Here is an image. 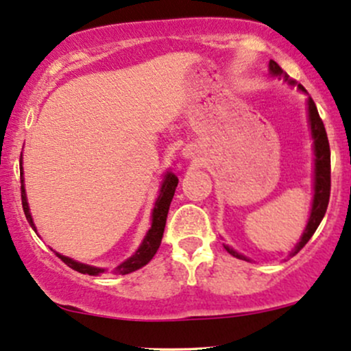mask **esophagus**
<instances>
[{"label":"esophagus","mask_w":351,"mask_h":351,"mask_svg":"<svg viewBox=\"0 0 351 351\" xmlns=\"http://www.w3.org/2000/svg\"><path fill=\"white\" fill-rule=\"evenodd\" d=\"M192 154H194V152H192V149H184V156L192 157Z\"/></svg>","instance_id":"34e87169"}]
</instances>
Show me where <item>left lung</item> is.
<instances>
[{"instance_id": "obj_1", "label": "left lung", "mask_w": 351, "mask_h": 351, "mask_svg": "<svg viewBox=\"0 0 351 351\" xmlns=\"http://www.w3.org/2000/svg\"><path fill=\"white\" fill-rule=\"evenodd\" d=\"M270 68V74L271 76H280L283 77V81L289 82V84H297L293 80H290V76L287 73H283L280 66L277 64L275 61L269 62ZM298 89L306 93L303 86L298 84ZM308 123H310V131H312V139H313V152H315V176H313V204H312V212H310V219L308 223H306L305 232H303L300 242L295 245V249L290 252V257L297 255L305 243L312 239V235L317 230V227L320 226L322 219H324L326 207H328V200H330V144H328V137H326V131L324 121L320 119L317 111V106L312 97H308ZM226 247V250L234 257L240 258V261H247L249 258L245 255L239 254L234 249H230L228 245Z\"/></svg>"}]
</instances>
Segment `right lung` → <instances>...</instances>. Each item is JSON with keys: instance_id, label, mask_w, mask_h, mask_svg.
<instances>
[{"instance_id": "1", "label": "right lung", "mask_w": 351, "mask_h": 351, "mask_svg": "<svg viewBox=\"0 0 351 351\" xmlns=\"http://www.w3.org/2000/svg\"><path fill=\"white\" fill-rule=\"evenodd\" d=\"M21 164V160H19ZM179 184V179L172 174V172H165L164 180H162V186H160V192L159 197H157L156 204H154V210H152V223L151 228L147 230L145 237L143 240V243L139 245L131 257L128 261H124L121 265H117L116 269L111 270V274L116 275H125V274H131V271L139 270L141 267H144L145 263L151 262V258L154 257L157 249L160 245V240H162L164 235V227H165V220H167V212L169 207H171L172 202V197H174L176 187ZM21 202H23V210H25V215L29 222V226L34 228L36 232V227H34L33 217L29 214V206H27V199H26V191H25V179H23V167H21ZM56 255L61 258L66 265L71 267L73 270L80 271V274H88V275H99L108 271V269H99V267H93V265H86V263L76 262L73 258L64 257V255L58 254Z\"/></svg>"}]
</instances>
